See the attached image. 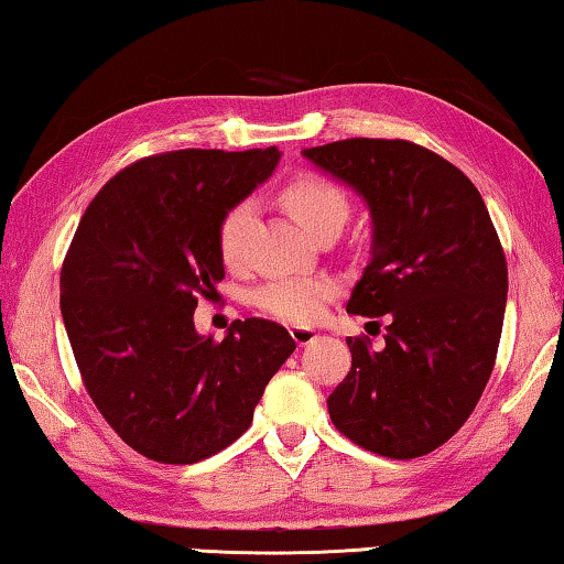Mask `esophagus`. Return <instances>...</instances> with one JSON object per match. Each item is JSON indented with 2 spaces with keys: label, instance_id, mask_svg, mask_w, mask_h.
Instances as JSON below:
<instances>
[{
  "label": "esophagus",
  "instance_id": "1",
  "mask_svg": "<svg viewBox=\"0 0 564 564\" xmlns=\"http://www.w3.org/2000/svg\"><path fill=\"white\" fill-rule=\"evenodd\" d=\"M290 334H292V339L300 344V347H304V344H312L314 339L319 337L317 332L310 329V327H300V324H292V327H290Z\"/></svg>",
  "mask_w": 564,
  "mask_h": 564
}]
</instances>
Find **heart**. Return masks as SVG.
Returning <instances> with one entry per match:
<instances>
[{
    "instance_id": "heart-1",
    "label": "heart",
    "mask_w": 564,
    "mask_h": 564,
    "mask_svg": "<svg viewBox=\"0 0 564 564\" xmlns=\"http://www.w3.org/2000/svg\"><path fill=\"white\" fill-rule=\"evenodd\" d=\"M282 203L290 215L310 235H317L324 225L347 223L349 200L339 185L314 173L294 175L282 187ZM254 220V203L242 200L223 215L217 227V250L223 262L237 270L245 264L247 240H250ZM334 294L337 282L329 276H290V280H272L254 292V304L272 317L292 324H312L322 317Z\"/></svg>"
}]
</instances>
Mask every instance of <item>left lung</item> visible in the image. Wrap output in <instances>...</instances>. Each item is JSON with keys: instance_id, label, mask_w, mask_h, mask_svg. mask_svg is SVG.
<instances>
[{"instance_id": "8db88e82", "label": "left lung", "mask_w": 564, "mask_h": 564, "mask_svg": "<svg viewBox=\"0 0 564 564\" xmlns=\"http://www.w3.org/2000/svg\"><path fill=\"white\" fill-rule=\"evenodd\" d=\"M302 155L367 203L371 260L347 312L389 319L381 351L347 339L351 369L327 399L332 423L379 456H426L466 423L496 367L508 264L488 207L456 165L401 138Z\"/></svg>"}]
</instances>
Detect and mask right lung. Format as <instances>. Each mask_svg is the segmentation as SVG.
<instances>
[{"mask_svg": "<svg viewBox=\"0 0 564 564\" xmlns=\"http://www.w3.org/2000/svg\"><path fill=\"white\" fill-rule=\"evenodd\" d=\"M280 151L185 148L113 175L86 207L62 264V317L96 409L158 463H197L250 429L264 387L294 351L267 319L223 341L193 314L225 267L223 215L272 175Z\"/></svg>", "mask_w": 564, "mask_h": 564, "instance_id": "1", "label": "right lung"}]
</instances>
